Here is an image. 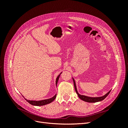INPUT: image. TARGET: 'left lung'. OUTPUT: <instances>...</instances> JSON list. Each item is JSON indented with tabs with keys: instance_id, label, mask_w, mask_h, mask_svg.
I'll return each mask as SVG.
<instances>
[{
	"instance_id": "obj_1",
	"label": "left lung",
	"mask_w": 128,
	"mask_h": 128,
	"mask_svg": "<svg viewBox=\"0 0 128 128\" xmlns=\"http://www.w3.org/2000/svg\"><path fill=\"white\" fill-rule=\"evenodd\" d=\"M72 80H73V82H74V85L75 90L76 94H77V95H78V97L81 100H83V101L86 102H98L102 101V100H103L104 99H105L106 98V96L110 94V93L111 91V90H110V91H108L106 94L104 95L103 96H98V97H92V96H84V95H81L79 94L78 91H77L75 80L74 78H73V77H72Z\"/></svg>"
}]
</instances>
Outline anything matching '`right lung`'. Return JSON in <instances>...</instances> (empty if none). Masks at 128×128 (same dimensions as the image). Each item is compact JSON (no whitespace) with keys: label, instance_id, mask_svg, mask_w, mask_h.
Returning <instances> with one entry per match:
<instances>
[{"label":"right lung","instance_id":"right-lung-1","mask_svg":"<svg viewBox=\"0 0 128 128\" xmlns=\"http://www.w3.org/2000/svg\"><path fill=\"white\" fill-rule=\"evenodd\" d=\"M62 72H61L60 74L58 75L57 76V77H56V86H57V83H58V80H59L60 76ZM22 96H23V95H22ZM56 94L54 96H53V97H52L51 98L47 99L41 100H28V99H26L24 97H24L26 100L27 102H28L29 104H32V105L37 106H44V105H45V104H48L52 102L53 101V100L56 99Z\"/></svg>","mask_w":128,"mask_h":128}]
</instances>
